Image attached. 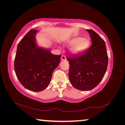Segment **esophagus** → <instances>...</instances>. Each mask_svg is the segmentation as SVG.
<instances>
[{"mask_svg": "<svg viewBox=\"0 0 125 125\" xmlns=\"http://www.w3.org/2000/svg\"><path fill=\"white\" fill-rule=\"evenodd\" d=\"M66 60V57H65V56L64 55H62V57H61V61H65Z\"/></svg>", "mask_w": 125, "mask_h": 125, "instance_id": "1", "label": "esophagus"}]
</instances>
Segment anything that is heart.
I'll list each match as a JSON object with an SVG mask.
<instances>
[{
    "label": "heart",
    "mask_w": 125,
    "mask_h": 125,
    "mask_svg": "<svg viewBox=\"0 0 125 125\" xmlns=\"http://www.w3.org/2000/svg\"><path fill=\"white\" fill-rule=\"evenodd\" d=\"M67 43L70 45H72L71 51L74 54H78L84 52L87 49L89 45V41L87 39H83L80 37H76L69 40Z\"/></svg>",
    "instance_id": "b5f03b06"
}]
</instances>
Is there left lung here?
Segmentation results:
<instances>
[{"instance_id":"1","label":"left lung","mask_w":125,"mask_h":125,"mask_svg":"<svg viewBox=\"0 0 125 125\" xmlns=\"http://www.w3.org/2000/svg\"><path fill=\"white\" fill-rule=\"evenodd\" d=\"M92 43L83 53L67 57L69 64V79L75 88L88 91L100 83L108 64L105 41L93 30H87Z\"/></svg>"}]
</instances>
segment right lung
Returning <instances> with one entry per match:
<instances>
[{"mask_svg": "<svg viewBox=\"0 0 125 125\" xmlns=\"http://www.w3.org/2000/svg\"><path fill=\"white\" fill-rule=\"evenodd\" d=\"M36 30L32 29L19 42L14 60L16 77L24 87L41 92L47 87L52 73L60 63L61 55L38 47L35 42Z\"/></svg>", "mask_w": 125, "mask_h": 125, "instance_id": "add662e5", "label": "right lung"}]
</instances>
